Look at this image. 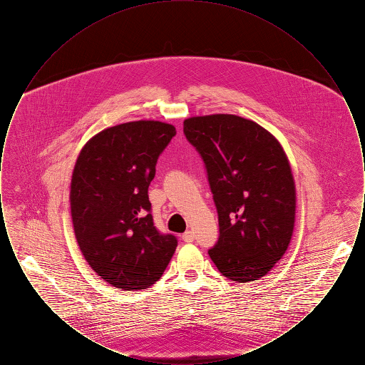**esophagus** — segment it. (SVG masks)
<instances>
[{"label":"esophagus","mask_w":365,"mask_h":365,"mask_svg":"<svg viewBox=\"0 0 365 365\" xmlns=\"http://www.w3.org/2000/svg\"><path fill=\"white\" fill-rule=\"evenodd\" d=\"M182 240H183L185 242H192V241H194V234H192V231L187 230V231L182 235Z\"/></svg>","instance_id":"obj_1"}]
</instances>
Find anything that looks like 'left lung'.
<instances>
[{
    "label": "left lung",
    "mask_w": 365,
    "mask_h": 365,
    "mask_svg": "<svg viewBox=\"0 0 365 365\" xmlns=\"http://www.w3.org/2000/svg\"><path fill=\"white\" fill-rule=\"evenodd\" d=\"M183 133L205 163L217 209L210 259L230 280H259L283 257L294 230V178L282 145L260 124L225 113L189 118Z\"/></svg>",
    "instance_id": "left-lung-1"
}]
</instances>
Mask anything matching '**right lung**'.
<instances>
[{"mask_svg":"<svg viewBox=\"0 0 365 365\" xmlns=\"http://www.w3.org/2000/svg\"><path fill=\"white\" fill-rule=\"evenodd\" d=\"M173 124L123 123L88 139L71 179V217L93 271L123 290H143L161 278L176 237L157 231L148 189L157 158L175 137Z\"/></svg>","mask_w":365,"mask_h":365,"instance_id":"obj_1","label":"right lung"}]
</instances>
